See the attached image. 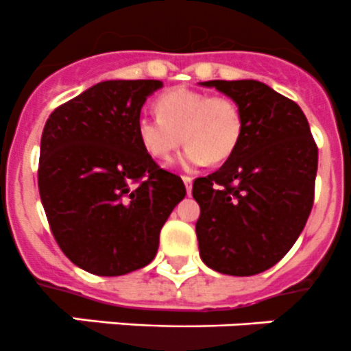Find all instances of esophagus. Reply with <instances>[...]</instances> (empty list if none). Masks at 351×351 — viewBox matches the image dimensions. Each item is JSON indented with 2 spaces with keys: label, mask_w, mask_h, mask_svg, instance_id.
Instances as JSON below:
<instances>
[{
  "label": "esophagus",
  "mask_w": 351,
  "mask_h": 351,
  "mask_svg": "<svg viewBox=\"0 0 351 351\" xmlns=\"http://www.w3.org/2000/svg\"><path fill=\"white\" fill-rule=\"evenodd\" d=\"M182 182H184L186 191H188V195H191V189H193V178H189V176H182Z\"/></svg>",
  "instance_id": "34e87169"
}]
</instances>
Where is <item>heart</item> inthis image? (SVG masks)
<instances>
[{
	"instance_id": "1",
	"label": "heart",
	"mask_w": 351,
	"mask_h": 351,
	"mask_svg": "<svg viewBox=\"0 0 351 351\" xmlns=\"http://www.w3.org/2000/svg\"><path fill=\"white\" fill-rule=\"evenodd\" d=\"M158 117L141 114L136 132L141 146L156 160L169 158L184 141L179 156L182 167H198L210 160L224 162L242 137V112L228 97H212L207 92L173 88L156 99Z\"/></svg>"
}]
</instances>
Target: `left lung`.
Segmentation results:
<instances>
[{
    "label": "left lung",
    "mask_w": 351,
    "mask_h": 351,
    "mask_svg": "<svg viewBox=\"0 0 351 351\" xmlns=\"http://www.w3.org/2000/svg\"><path fill=\"white\" fill-rule=\"evenodd\" d=\"M242 112V137L219 170L193 182L198 249L208 268L250 276L275 266L308 221L318 149L304 112L256 80H212Z\"/></svg>",
    "instance_id": "1"
}]
</instances>
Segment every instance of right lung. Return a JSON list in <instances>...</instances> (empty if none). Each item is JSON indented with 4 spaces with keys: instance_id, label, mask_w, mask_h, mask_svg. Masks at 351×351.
I'll use <instances>...</instances> for the list:
<instances>
[{
    "instance_id": "right-lung-1",
    "label": "right lung",
    "mask_w": 351,
    "mask_h": 351,
    "mask_svg": "<svg viewBox=\"0 0 351 351\" xmlns=\"http://www.w3.org/2000/svg\"><path fill=\"white\" fill-rule=\"evenodd\" d=\"M158 80H109L59 106L41 136L38 188L60 250L78 268L118 276L149 265L160 231L184 198L137 139Z\"/></svg>"
}]
</instances>
